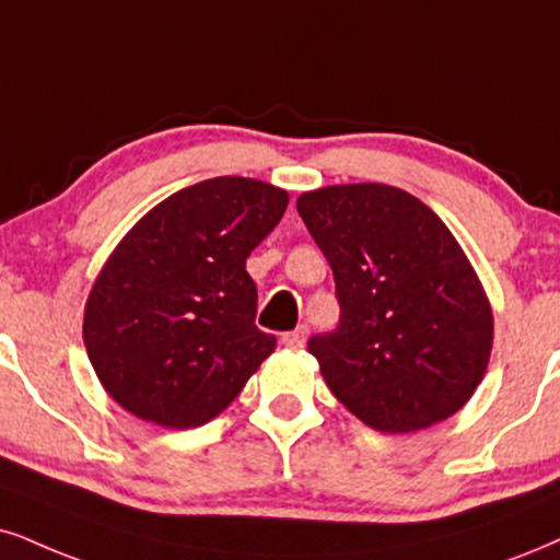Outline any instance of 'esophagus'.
Instances as JSON below:
<instances>
[{"instance_id": "obj_1", "label": "esophagus", "mask_w": 560, "mask_h": 560, "mask_svg": "<svg viewBox=\"0 0 560 560\" xmlns=\"http://www.w3.org/2000/svg\"><path fill=\"white\" fill-rule=\"evenodd\" d=\"M282 345H288V348H303V342H306V329L299 327L293 329V332H285L280 337Z\"/></svg>"}]
</instances>
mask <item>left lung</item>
Instances as JSON below:
<instances>
[{
  "label": "left lung",
  "instance_id": "obj_1",
  "mask_svg": "<svg viewBox=\"0 0 560 560\" xmlns=\"http://www.w3.org/2000/svg\"><path fill=\"white\" fill-rule=\"evenodd\" d=\"M335 275L340 324L308 353L332 395L384 433L465 407L493 348V314L457 238L397 186L340 184L299 197Z\"/></svg>",
  "mask_w": 560,
  "mask_h": 560
}]
</instances>
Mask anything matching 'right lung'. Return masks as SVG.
<instances>
[{
  "label": "right lung",
  "instance_id": "1",
  "mask_svg": "<svg viewBox=\"0 0 560 560\" xmlns=\"http://www.w3.org/2000/svg\"><path fill=\"white\" fill-rule=\"evenodd\" d=\"M288 191L218 176L176 191L119 241L93 282L82 340L103 389L132 416L197 428L272 353L246 259L280 223Z\"/></svg>",
  "mask_w": 560,
  "mask_h": 560
}]
</instances>
